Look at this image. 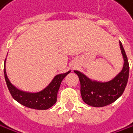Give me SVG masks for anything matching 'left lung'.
<instances>
[{"mask_svg": "<svg viewBox=\"0 0 133 133\" xmlns=\"http://www.w3.org/2000/svg\"><path fill=\"white\" fill-rule=\"evenodd\" d=\"M120 43L121 53L124 57V66L121 73L108 82H92L79 71L75 73L79 78L81 95L85 103L94 107H102L114 102L123 94L129 79V65L122 43Z\"/></svg>", "mask_w": 133, "mask_h": 133, "instance_id": "8db88e82", "label": "left lung"}]
</instances>
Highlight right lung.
Instances as JSON below:
<instances>
[{"label":"right lung","instance_id":"1","mask_svg":"<svg viewBox=\"0 0 133 133\" xmlns=\"http://www.w3.org/2000/svg\"><path fill=\"white\" fill-rule=\"evenodd\" d=\"M70 71H68L65 74L58 75L55 77L52 82L49 84L48 87H46L43 90L31 94L21 91L16 89L13 85L10 82L8 78L7 74L5 70V61L4 66V73L6 84L9 88V90L16 102L21 105L35 109H48L51 108L57 101V94L61 85L63 79L69 74Z\"/></svg>","mask_w":133,"mask_h":133}]
</instances>
